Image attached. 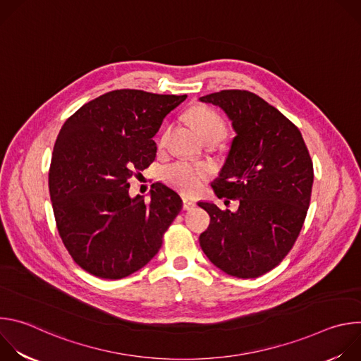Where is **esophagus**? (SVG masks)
Returning <instances> with one entry per match:
<instances>
[{
	"label": "esophagus",
	"mask_w": 361,
	"mask_h": 361,
	"mask_svg": "<svg viewBox=\"0 0 361 361\" xmlns=\"http://www.w3.org/2000/svg\"><path fill=\"white\" fill-rule=\"evenodd\" d=\"M195 205H197V204H195L192 200H188V198H184V200H183V209L187 210V212L192 210V209L195 207Z\"/></svg>",
	"instance_id": "esophagus-1"
}]
</instances>
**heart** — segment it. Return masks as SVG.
Returning a JSON list of instances; mask_svg holds the SVG:
<instances>
[{"label": "heart", "instance_id": "1", "mask_svg": "<svg viewBox=\"0 0 361 361\" xmlns=\"http://www.w3.org/2000/svg\"><path fill=\"white\" fill-rule=\"evenodd\" d=\"M190 117L201 137L219 134H226V124L223 118L205 107H197L191 110ZM210 176V169L205 164L190 163V161H176L167 166L163 171V178L173 188L178 190L185 195H192L198 192Z\"/></svg>", "mask_w": 361, "mask_h": 361}]
</instances>
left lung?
<instances>
[{"instance_id":"left-lung-1","label":"left lung","mask_w":361,"mask_h":361,"mask_svg":"<svg viewBox=\"0 0 361 361\" xmlns=\"http://www.w3.org/2000/svg\"><path fill=\"white\" fill-rule=\"evenodd\" d=\"M200 101L231 121L235 137L212 187L219 198L240 200L237 212L198 202L212 217L200 245L224 273L260 277L283 262L300 234L314 178L310 154L298 128L259 95L224 90Z\"/></svg>"}]
</instances>
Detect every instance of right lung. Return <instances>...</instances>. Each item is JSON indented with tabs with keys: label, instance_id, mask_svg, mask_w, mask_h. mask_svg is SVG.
<instances>
[{
	"label": "right lung",
	"instance_id": "1",
	"mask_svg": "<svg viewBox=\"0 0 361 361\" xmlns=\"http://www.w3.org/2000/svg\"><path fill=\"white\" fill-rule=\"evenodd\" d=\"M187 95L140 90L102 94L63 126L49 167L57 228L73 260L92 276L118 280L142 269L183 207L163 183L149 201L131 197L128 180L157 154L152 137Z\"/></svg>",
	"mask_w": 361,
	"mask_h": 361
}]
</instances>
